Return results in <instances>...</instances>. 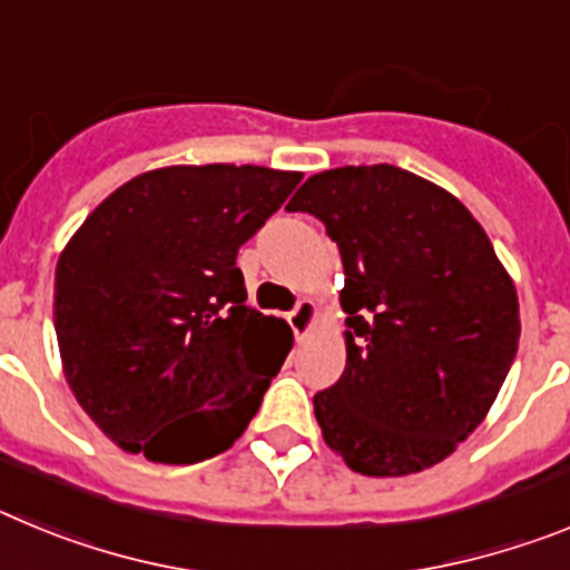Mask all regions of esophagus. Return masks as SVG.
<instances>
[{
    "mask_svg": "<svg viewBox=\"0 0 570 570\" xmlns=\"http://www.w3.org/2000/svg\"><path fill=\"white\" fill-rule=\"evenodd\" d=\"M314 320H316V305L311 299H299L296 302V308L288 314V325L294 331L296 340H305L308 331L314 328Z\"/></svg>",
    "mask_w": 570,
    "mask_h": 570,
    "instance_id": "esophagus-1",
    "label": "esophagus"
}]
</instances>
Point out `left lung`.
Wrapping results in <instances>:
<instances>
[{"mask_svg": "<svg viewBox=\"0 0 570 570\" xmlns=\"http://www.w3.org/2000/svg\"><path fill=\"white\" fill-rule=\"evenodd\" d=\"M345 268L347 362L314 396L331 451L365 476H405L454 454L500 394L520 302L471 210L396 165H345L302 185Z\"/></svg>", "mask_w": 570, "mask_h": 570, "instance_id": "obj_1", "label": "left lung"}]
</instances>
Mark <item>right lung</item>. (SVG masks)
I'll return each instance as SVG.
<instances>
[{
  "instance_id": "obj_1",
  "label": "right lung",
  "mask_w": 570,
  "mask_h": 570,
  "mask_svg": "<svg viewBox=\"0 0 570 570\" xmlns=\"http://www.w3.org/2000/svg\"><path fill=\"white\" fill-rule=\"evenodd\" d=\"M299 179L170 165L116 188L70 236L53 282L62 371L116 445L190 465L245 434L294 334L245 305L236 254Z\"/></svg>"
}]
</instances>
